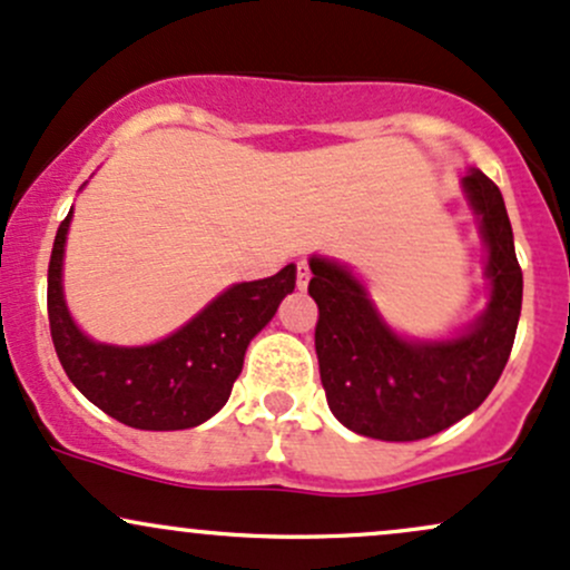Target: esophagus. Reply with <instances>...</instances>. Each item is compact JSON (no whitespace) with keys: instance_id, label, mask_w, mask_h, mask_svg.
Returning <instances> with one entry per match:
<instances>
[{"instance_id":"34e87169","label":"esophagus","mask_w":570,"mask_h":570,"mask_svg":"<svg viewBox=\"0 0 570 570\" xmlns=\"http://www.w3.org/2000/svg\"><path fill=\"white\" fill-rule=\"evenodd\" d=\"M308 281H311V271L305 262H297V289H308Z\"/></svg>"}]
</instances>
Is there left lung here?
Here are the masks:
<instances>
[{
	"label": "left lung",
	"instance_id": "8db88e82",
	"mask_svg": "<svg viewBox=\"0 0 570 570\" xmlns=\"http://www.w3.org/2000/svg\"><path fill=\"white\" fill-rule=\"evenodd\" d=\"M487 246L490 303L471 327L438 341L397 335L341 262L311 256L318 305L316 356L327 405L341 424L379 441H419L476 411L498 384L522 311V267L503 194L481 170L462 178Z\"/></svg>",
	"mask_w": 570,
	"mask_h": 570
}]
</instances>
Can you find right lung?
<instances>
[{"label": "right lung", "instance_id": "right-lung-1", "mask_svg": "<svg viewBox=\"0 0 570 570\" xmlns=\"http://www.w3.org/2000/svg\"><path fill=\"white\" fill-rule=\"evenodd\" d=\"M72 210L56 233L48 265V322L61 367L97 409L137 430H186L208 422L229 400L248 343L295 289L297 267L243 281L210 299L173 335L148 346L91 341L67 308L61 267Z\"/></svg>", "mask_w": 570, "mask_h": 570}]
</instances>
